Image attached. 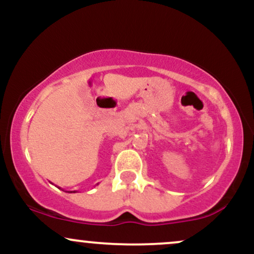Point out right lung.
Masks as SVG:
<instances>
[{"label": "right lung", "mask_w": 254, "mask_h": 254, "mask_svg": "<svg viewBox=\"0 0 254 254\" xmlns=\"http://www.w3.org/2000/svg\"><path fill=\"white\" fill-rule=\"evenodd\" d=\"M74 192H75V191H74Z\"/></svg>", "instance_id": "1"}]
</instances>
